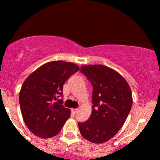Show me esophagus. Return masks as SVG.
<instances>
[{
	"mask_svg": "<svg viewBox=\"0 0 160 160\" xmlns=\"http://www.w3.org/2000/svg\"><path fill=\"white\" fill-rule=\"evenodd\" d=\"M78 109H72L71 110V112H72V113H74V114H76V113H78Z\"/></svg>",
	"mask_w": 160,
	"mask_h": 160,
	"instance_id": "esophagus-1",
	"label": "esophagus"
}]
</instances>
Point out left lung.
<instances>
[{
	"label": "left lung",
	"instance_id": "1",
	"mask_svg": "<svg viewBox=\"0 0 160 160\" xmlns=\"http://www.w3.org/2000/svg\"><path fill=\"white\" fill-rule=\"evenodd\" d=\"M82 73L92 85V111L90 117L79 122L86 140L102 144L112 138L126 122L132 105L131 89L121 75L107 66H82Z\"/></svg>",
	"mask_w": 160,
	"mask_h": 160
}]
</instances>
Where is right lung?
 <instances>
[{
	"label": "right lung",
	"instance_id": "1",
	"mask_svg": "<svg viewBox=\"0 0 160 160\" xmlns=\"http://www.w3.org/2000/svg\"><path fill=\"white\" fill-rule=\"evenodd\" d=\"M80 70L71 62L53 61L40 66L23 82L19 104L23 120L33 134L42 138L61 131L71 111L63 106V85Z\"/></svg>",
	"mask_w": 160,
	"mask_h": 160
}]
</instances>
